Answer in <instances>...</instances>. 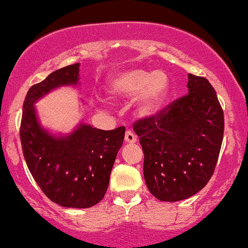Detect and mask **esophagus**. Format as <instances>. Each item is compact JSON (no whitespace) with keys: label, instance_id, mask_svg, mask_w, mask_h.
Wrapping results in <instances>:
<instances>
[{"label":"esophagus","instance_id":"34e87169","mask_svg":"<svg viewBox=\"0 0 248 248\" xmlns=\"http://www.w3.org/2000/svg\"><path fill=\"white\" fill-rule=\"evenodd\" d=\"M125 142H126V143H130V144L135 143V142H137V137L133 134V132L126 131V133H125Z\"/></svg>","mask_w":248,"mask_h":248}]
</instances>
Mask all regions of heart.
<instances>
[{"label":"heart","instance_id":"1","mask_svg":"<svg viewBox=\"0 0 248 248\" xmlns=\"http://www.w3.org/2000/svg\"><path fill=\"white\" fill-rule=\"evenodd\" d=\"M106 90L114 98H130L138 93L135 101L138 114L148 118L164 107L170 91V79L162 70L131 67L111 74Z\"/></svg>","mask_w":248,"mask_h":248}]
</instances>
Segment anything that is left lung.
<instances>
[{"mask_svg": "<svg viewBox=\"0 0 248 248\" xmlns=\"http://www.w3.org/2000/svg\"><path fill=\"white\" fill-rule=\"evenodd\" d=\"M188 93L134 123L148 189L165 202L191 198L208 184L223 137V111L205 78L188 74Z\"/></svg>", "mask_w": 248, "mask_h": 248, "instance_id": "obj_1", "label": "left lung"}]
</instances>
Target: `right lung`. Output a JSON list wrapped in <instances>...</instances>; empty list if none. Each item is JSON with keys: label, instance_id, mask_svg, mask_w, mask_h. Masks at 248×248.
<instances>
[{"label": "right lung", "instance_id": "add662e5", "mask_svg": "<svg viewBox=\"0 0 248 248\" xmlns=\"http://www.w3.org/2000/svg\"><path fill=\"white\" fill-rule=\"evenodd\" d=\"M79 71V63L62 67L30 88L23 103L20 139L29 171L47 198L65 208L86 209L106 194L125 127L104 131L80 123L69 134H53L42 126L35 107L50 91L78 86Z\"/></svg>", "mask_w": 248, "mask_h": 248}]
</instances>
